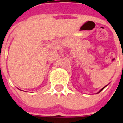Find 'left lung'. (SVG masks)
<instances>
[{"mask_svg":"<svg viewBox=\"0 0 123 123\" xmlns=\"http://www.w3.org/2000/svg\"><path fill=\"white\" fill-rule=\"evenodd\" d=\"M106 86H107V85H106V86H105V87H104L102 88V89H100V91H98V92H97V94H98V93H100V92H101V91H102V90L104 89H105V87H106Z\"/></svg>","mask_w":123,"mask_h":123,"instance_id":"1","label":"left lung"}]
</instances>
